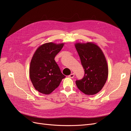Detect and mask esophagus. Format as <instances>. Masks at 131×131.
<instances>
[{"mask_svg": "<svg viewBox=\"0 0 131 131\" xmlns=\"http://www.w3.org/2000/svg\"><path fill=\"white\" fill-rule=\"evenodd\" d=\"M74 76H75V74L73 73H71V74H70V75H69V77L70 78H73V77H74Z\"/></svg>", "mask_w": 131, "mask_h": 131, "instance_id": "34e87169", "label": "esophagus"}]
</instances>
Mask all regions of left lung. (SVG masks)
<instances>
[{
  "label": "left lung",
  "mask_w": 131,
  "mask_h": 131,
  "mask_svg": "<svg viewBox=\"0 0 131 131\" xmlns=\"http://www.w3.org/2000/svg\"><path fill=\"white\" fill-rule=\"evenodd\" d=\"M75 48L85 71L83 78L76 80L77 87L86 95L96 94L105 85L108 77L105 55L97 45L91 42L77 43Z\"/></svg>",
  "instance_id": "1"
}]
</instances>
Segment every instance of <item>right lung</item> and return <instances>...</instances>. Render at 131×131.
<instances>
[{"label": "right lung", "instance_id": "obj_1", "mask_svg": "<svg viewBox=\"0 0 131 131\" xmlns=\"http://www.w3.org/2000/svg\"><path fill=\"white\" fill-rule=\"evenodd\" d=\"M63 43H46L36 50L30 62V78L35 89L43 94H50L65 78L55 61Z\"/></svg>", "mask_w": 131, "mask_h": 131}]
</instances>
